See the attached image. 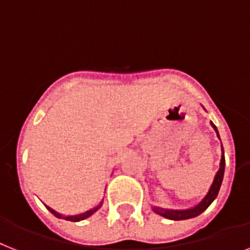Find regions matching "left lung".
<instances>
[{"mask_svg":"<svg viewBox=\"0 0 250 250\" xmlns=\"http://www.w3.org/2000/svg\"><path fill=\"white\" fill-rule=\"evenodd\" d=\"M213 128L216 129L217 135H218V131H217L216 125H213ZM220 137V136H218ZM224 172H225V155H224V147H222V158H221V163H220V169L217 172L216 177H214V181H213L212 186H210L209 191L207 194V196L203 199L202 202L199 203L198 206L191 208V209L188 210H169V209H163V208H158L155 207L154 208V212L160 214V216L166 217L168 220H174V221H180V220H188V218H192V217L199 216L200 213H203L204 210L210 206V203L216 199V196L218 195V191H220L221 184H222V180H224Z\"/></svg>","mask_w":250,"mask_h":250,"instance_id":"1","label":"left lung"}]
</instances>
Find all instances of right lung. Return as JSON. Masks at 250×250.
<instances>
[{
	"instance_id": "add662e5",
	"label": "right lung",
	"mask_w": 250,
	"mask_h": 250,
	"mask_svg": "<svg viewBox=\"0 0 250 250\" xmlns=\"http://www.w3.org/2000/svg\"><path fill=\"white\" fill-rule=\"evenodd\" d=\"M101 204H103V202H101L100 204H99V206H97V207H95V208H93V209L87 210V212L82 213V214H78V216H62V214H60V213L55 212L54 209H51V208H48V207H47V209L50 210V212H51L55 217H58V218H65L66 221H73V222H77V221L84 220V218H87V217H90L91 214H93V213L96 212V210L99 209V208H100Z\"/></svg>"
}]
</instances>
